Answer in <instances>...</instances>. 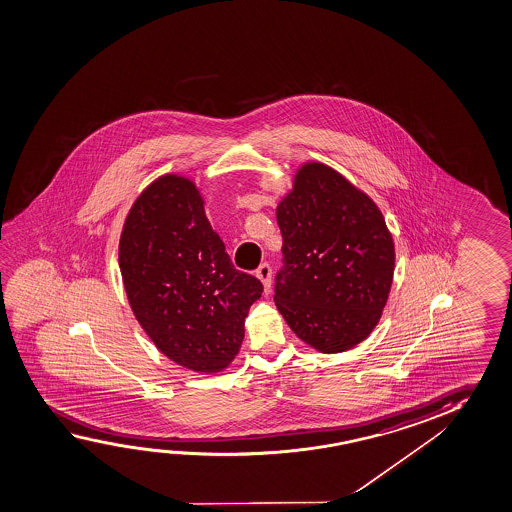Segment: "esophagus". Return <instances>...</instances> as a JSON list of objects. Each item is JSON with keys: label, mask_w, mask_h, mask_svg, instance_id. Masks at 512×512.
<instances>
[{"label": "esophagus", "mask_w": 512, "mask_h": 512, "mask_svg": "<svg viewBox=\"0 0 512 512\" xmlns=\"http://www.w3.org/2000/svg\"><path fill=\"white\" fill-rule=\"evenodd\" d=\"M256 277L260 279L261 284H263V288L268 290L270 288V283H272V268L268 263H263L258 270H256Z\"/></svg>", "instance_id": "34e87169"}]
</instances>
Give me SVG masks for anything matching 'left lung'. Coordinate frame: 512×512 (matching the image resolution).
Wrapping results in <instances>:
<instances>
[{"instance_id":"1","label":"left lung","mask_w":512,"mask_h":512,"mask_svg":"<svg viewBox=\"0 0 512 512\" xmlns=\"http://www.w3.org/2000/svg\"><path fill=\"white\" fill-rule=\"evenodd\" d=\"M284 268L279 313L324 354L354 349L379 324L395 272V244L370 195L322 162H304L276 208Z\"/></svg>"}]
</instances>
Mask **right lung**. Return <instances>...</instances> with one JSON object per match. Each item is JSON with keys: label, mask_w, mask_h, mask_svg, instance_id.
<instances>
[{"label": "right lung", "mask_w": 512, "mask_h": 512, "mask_svg": "<svg viewBox=\"0 0 512 512\" xmlns=\"http://www.w3.org/2000/svg\"><path fill=\"white\" fill-rule=\"evenodd\" d=\"M119 268L131 311L163 356L206 375L233 363L263 284L233 267L194 179L169 172L140 192L122 224Z\"/></svg>", "instance_id": "add662e5"}]
</instances>
